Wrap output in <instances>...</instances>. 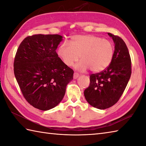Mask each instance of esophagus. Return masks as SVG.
I'll list each match as a JSON object with an SVG mask.
<instances>
[{"instance_id": "1", "label": "esophagus", "mask_w": 146, "mask_h": 146, "mask_svg": "<svg viewBox=\"0 0 146 146\" xmlns=\"http://www.w3.org/2000/svg\"><path fill=\"white\" fill-rule=\"evenodd\" d=\"M79 77V74H78V73H76V72H74V76H73V78L74 79H76L77 78H78Z\"/></svg>"}]
</instances>
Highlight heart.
Returning <instances> with one entry per match:
<instances>
[{
  "label": "heart",
  "mask_w": 146,
  "mask_h": 146,
  "mask_svg": "<svg viewBox=\"0 0 146 146\" xmlns=\"http://www.w3.org/2000/svg\"><path fill=\"white\" fill-rule=\"evenodd\" d=\"M71 45L64 42L58 49V55L64 64L72 67L78 61L76 69L81 72L90 68L93 72L103 71L113 59L114 48L107 39L92 35H76L70 40Z\"/></svg>",
  "instance_id": "b5f03b06"
}]
</instances>
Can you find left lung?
Instances as JSON below:
<instances>
[{"label":"left lung","mask_w":146,"mask_h":146,"mask_svg":"<svg viewBox=\"0 0 146 146\" xmlns=\"http://www.w3.org/2000/svg\"><path fill=\"white\" fill-rule=\"evenodd\" d=\"M115 44L111 64L105 70L91 74L90 86L84 95L91 106L106 109L117 102L126 87L131 74V62L128 49L121 38L111 33Z\"/></svg>","instance_id":"8db88e82"}]
</instances>
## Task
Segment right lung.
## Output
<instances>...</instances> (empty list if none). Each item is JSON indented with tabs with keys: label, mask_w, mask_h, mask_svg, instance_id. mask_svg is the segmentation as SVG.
<instances>
[{
	"label": "right lung",
	"mask_w": 146,
	"mask_h": 146,
	"mask_svg": "<svg viewBox=\"0 0 146 146\" xmlns=\"http://www.w3.org/2000/svg\"><path fill=\"white\" fill-rule=\"evenodd\" d=\"M62 36L36 34L19 46L14 73L23 97L35 108L48 111L64 98L74 71L64 64L56 50Z\"/></svg>",
	"instance_id": "1"
}]
</instances>
